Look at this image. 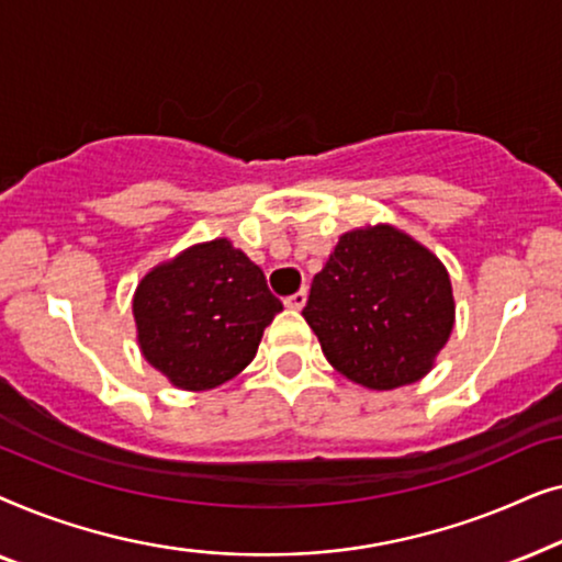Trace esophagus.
I'll return each instance as SVG.
<instances>
[{
  "mask_svg": "<svg viewBox=\"0 0 562 562\" xmlns=\"http://www.w3.org/2000/svg\"><path fill=\"white\" fill-rule=\"evenodd\" d=\"M283 304H286V306H289V310H294V312H299V310H302V306L306 304V291H304V289H299V291H296V294H291V296H286V299H283Z\"/></svg>",
  "mask_w": 562,
  "mask_h": 562,
  "instance_id": "1",
  "label": "esophagus"
}]
</instances>
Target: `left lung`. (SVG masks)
Segmentation results:
<instances>
[{
  "label": "left lung",
  "mask_w": 562,
  "mask_h": 562,
  "mask_svg": "<svg viewBox=\"0 0 562 562\" xmlns=\"http://www.w3.org/2000/svg\"><path fill=\"white\" fill-rule=\"evenodd\" d=\"M302 314L335 371L391 391L432 371L456 325V302L435 252L402 229L375 225L337 240Z\"/></svg>",
  "instance_id": "8db88e82"
}]
</instances>
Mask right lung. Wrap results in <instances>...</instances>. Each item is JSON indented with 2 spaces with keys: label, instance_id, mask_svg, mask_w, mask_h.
<instances>
[{
  "label": "right lung",
  "instance_id": "obj_1",
  "mask_svg": "<svg viewBox=\"0 0 562 562\" xmlns=\"http://www.w3.org/2000/svg\"><path fill=\"white\" fill-rule=\"evenodd\" d=\"M281 310L263 271L227 237L156 266L133 296L143 358L183 391L235 379Z\"/></svg>",
  "mask_w": 562,
  "mask_h": 562
}]
</instances>
